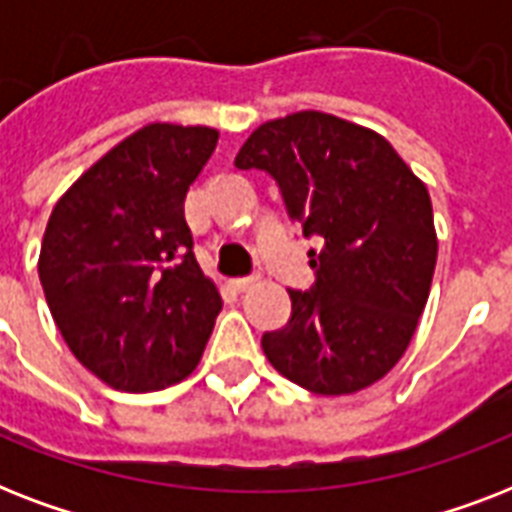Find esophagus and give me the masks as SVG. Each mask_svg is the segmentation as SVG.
I'll use <instances>...</instances> for the list:
<instances>
[{"mask_svg": "<svg viewBox=\"0 0 512 512\" xmlns=\"http://www.w3.org/2000/svg\"><path fill=\"white\" fill-rule=\"evenodd\" d=\"M255 281H257V276H239V279H233L231 284H233V289H239V292H244V289L255 287Z\"/></svg>", "mask_w": 512, "mask_h": 512, "instance_id": "esophagus-1", "label": "esophagus"}]
</instances>
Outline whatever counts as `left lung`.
Returning a JSON list of instances; mask_svg holds the SVG:
<instances>
[{"label":"left lung","mask_w":512,"mask_h":512,"mask_svg":"<svg viewBox=\"0 0 512 512\" xmlns=\"http://www.w3.org/2000/svg\"><path fill=\"white\" fill-rule=\"evenodd\" d=\"M239 170L276 180L311 249L316 281L289 289L292 316L265 332L276 372L321 396H345L393 369L430 295L438 241L428 188L388 140L321 111L260 124Z\"/></svg>","instance_id":"1"}]
</instances>
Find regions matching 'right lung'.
<instances>
[{
  "mask_svg": "<svg viewBox=\"0 0 512 512\" xmlns=\"http://www.w3.org/2000/svg\"><path fill=\"white\" fill-rule=\"evenodd\" d=\"M215 146L209 127L148 124L52 209L44 297L71 353L111 388H170L212 335L223 300L193 257L183 204Z\"/></svg>",
  "mask_w": 512,
  "mask_h": 512,
  "instance_id": "1",
  "label": "right lung"
}]
</instances>
